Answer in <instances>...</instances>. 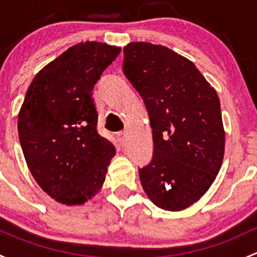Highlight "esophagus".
<instances>
[{
    "label": "esophagus",
    "mask_w": 257,
    "mask_h": 257,
    "mask_svg": "<svg viewBox=\"0 0 257 257\" xmlns=\"http://www.w3.org/2000/svg\"><path fill=\"white\" fill-rule=\"evenodd\" d=\"M116 141L119 142L120 147H124L126 143V134L125 133H119L116 134Z\"/></svg>",
    "instance_id": "34e87169"
}]
</instances>
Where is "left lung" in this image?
Here are the masks:
<instances>
[{"label":"left lung","mask_w":257,"mask_h":257,"mask_svg":"<svg viewBox=\"0 0 257 257\" xmlns=\"http://www.w3.org/2000/svg\"><path fill=\"white\" fill-rule=\"evenodd\" d=\"M123 73L143 98L154 154L139 178L160 209L179 211L208 191L224 159L225 132L216 90L195 64L165 46L132 42Z\"/></svg>","instance_id":"left-lung-1"}]
</instances>
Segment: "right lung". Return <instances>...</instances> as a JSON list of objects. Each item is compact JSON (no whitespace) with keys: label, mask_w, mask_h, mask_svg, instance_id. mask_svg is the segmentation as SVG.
I'll return each mask as SVG.
<instances>
[{"label":"right lung","mask_w":257,"mask_h":257,"mask_svg":"<svg viewBox=\"0 0 257 257\" xmlns=\"http://www.w3.org/2000/svg\"><path fill=\"white\" fill-rule=\"evenodd\" d=\"M120 47L80 42L43 67L18 113L26 163L52 199L80 205L102 189L115 148L97 132L92 90Z\"/></svg>","instance_id":"right-lung-1"}]
</instances>
